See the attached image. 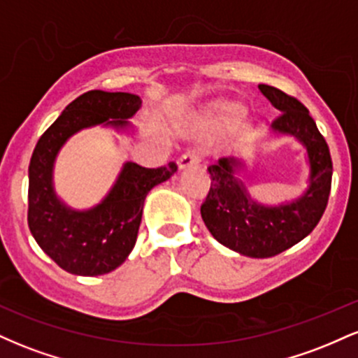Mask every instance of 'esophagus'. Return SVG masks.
<instances>
[{
	"label": "esophagus",
	"instance_id": "obj_1",
	"mask_svg": "<svg viewBox=\"0 0 358 358\" xmlns=\"http://www.w3.org/2000/svg\"><path fill=\"white\" fill-rule=\"evenodd\" d=\"M200 159H202V153L200 151H187V153H183L182 156H180L178 159V166L182 168H190L193 165H196V163H200Z\"/></svg>",
	"mask_w": 358,
	"mask_h": 358
}]
</instances>
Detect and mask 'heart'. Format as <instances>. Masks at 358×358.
I'll use <instances>...</instances> for the list:
<instances>
[{
  "label": "heart",
  "mask_w": 358,
  "mask_h": 358,
  "mask_svg": "<svg viewBox=\"0 0 358 358\" xmlns=\"http://www.w3.org/2000/svg\"><path fill=\"white\" fill-rule=\"evenodd\" d=\"M225 113H227L229 116H234V117H241L242 114H244V109H242L241 106L231 104V106H225Z\"/></svg>",
  "instance_id": "b5f03b06"
}]
</instances>
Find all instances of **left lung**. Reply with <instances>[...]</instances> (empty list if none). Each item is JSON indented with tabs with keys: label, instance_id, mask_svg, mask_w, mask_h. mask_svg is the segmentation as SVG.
<instances>
[{
	"label": "left lung",
	"instance_id": "1",
	"mask_svg": "<svg viewBox=\"0 0 358 358\" xmlns=\"http://www.w3.org/2000/svg\"><path fill=\"white\" fill-rule=\"evenodd\" d=\"M259 90L281 113L271 131L296 138L306 148L308 188L291 202L257 203L237 176L244 168L242 159L229 156L208 166L212 185L200 213L222 245L248 257H273L305 239L322 219L330 196L334 165L327 141L305 106L271 85L261 84Z\"/></svg>",
	"mask_w": 358,
	"mask_h": 358
}]
</instances>
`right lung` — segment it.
<instances>
[{
    "instance_id": "obj_1",
    "label": "right lung",
    "mask_w": 358,
    "mask_h": 358,
    "mask_svg": "<svg viewBox=\"0 0 358 358\" xmlns=\"http://www.w3.org/2000/svg\"><path fill=\"white\" fill-rule=\"evenodd\" d=\"M141 99L129 92L89 90L72 101L36 143L28 166V227L36 244L62 269L77 276L114 271L133 250L148 192L166 182L176 163L145 168L126 162L108 195L89 210H76L57 196L53 165L60 148L80 129H127Z\"/></svg>"
}]
</instances>
